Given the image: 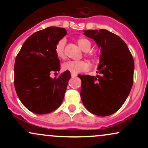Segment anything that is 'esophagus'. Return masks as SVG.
Listing matches in <instances>:
<instances>
[{
  "label": "esophagus",
  "mask_w": 148,
  "mask_h": 148,
  "mask_svg": "<svg viewBox=\"0 0 148 148\" xmlns=\"http://www.w3.org/2000/svg\"><path fill=\"white\" fill-rule=\"evenodd\" d=\"M71 75H72V78L76 77V76H77V74H74V73H72V74H71Z\"/></svg>",
  "instance_id": "1"
}]
</instances>
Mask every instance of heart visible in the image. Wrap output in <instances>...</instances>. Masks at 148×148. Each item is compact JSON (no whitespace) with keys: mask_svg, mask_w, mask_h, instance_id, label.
Segmentation results:
<instances>
[{"mask_svg":"<svg viewBox=\"0 0 148 148\" xmlns=\"http://www.w3.org/2000/svg\"><path fill=\"white\" fill-rule=\"evenodd\" d=\"M65 40L61 39L57 42L55 47L56 55L59 58H63L64 57V46H65ZM78 45L82 50L87 51L91 48L92 43L86 37H79L76 40ZM86 56L91 59L92 61L95 62L96 60V56L92 53H88ZM62 68L64 71H69L71 73L76 74L81 72L87 70L88 64L84 60H69L64 62L62 64Z\"/></svg>","mask_w":148,"mask_h":148,"instance_id":"obj_1","label":"heart"}]
</instances>
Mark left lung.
<instances>
[{
    "label": "left lung",
    "mask_w": 148,
    "mask_h": 148,
    "mask_svg": "<svg viewBox=\"0 0 148 148\" xmlns=\"http://www.w3.org/2000/svg\"><path fill=\"white\" fill-rule=\"evenodd\" d=\"M101 48L97 73L100 75H79L81 80V97L88 111L98 116L116 112L133 86L134 62L125 42L105 29L84 30Z\"/></svg>",
    "instance_id": "obj_1"
}]
</instances>
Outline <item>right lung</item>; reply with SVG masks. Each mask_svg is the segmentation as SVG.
<instances>
[{
    "instance_id": "right-lung-1",
    "label": "right lung",
    "mask_w": 148,
    "mask_h": 148,
    "mask_svg": "<svg viewBox=\"0 0 148 148\" xmlns=\"http://www.w3.org/2000/svg\"><path fill=\"white\" fill-rule=\"evenodd\" d=\"M66 35L64 28L54 26L37 31L25 40L15 59L16 92L23 106L34 113H51L63 101L70 72L65 71L54 79L50 74L60 71L55 47Z\"/></svg>"
}]
</instances>
